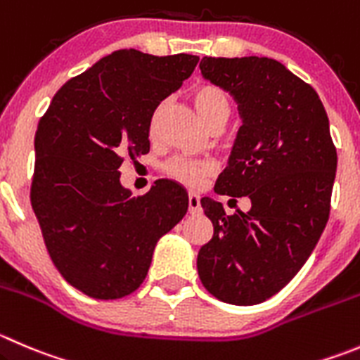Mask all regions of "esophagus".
<instances>
[{
  "label": "esophagus",
  "instance_id": "esophagus-1",
  "mask_svg": "<svg viewBox=\"0 0 360 360\" xmlns=\"http://www.w3.org/2000/svg\"><path fill=\"white\" fill-rule=\"evenodd\" d=\"M188 211H190V214H200L202 211L200 197L197 193H193V191L188 195Z\"/></svg>",
  "mask_w": 360,
  "mask_h": 360
}]
</instances>
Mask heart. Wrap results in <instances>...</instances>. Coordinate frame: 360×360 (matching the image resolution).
I'll list each match as a JSON object with an SVG mask.
<instances>
[{
  "label": "heart",
  "instance_id": "obj_1",
  "mask_svg": "<svg viewBox=\"0 0 360 360\" xmlns=\"http://www.w3.org/2000/svg\"><path fill=\"white\" fill-rule=\"evenodd\" d=\"M191 100H193L198 114L207 127L214 121H225L226 123V120H229L230 102L221 87L214 86V84H200L191 93ZM214 170L216 165L211 160H195L184 158V156H177L165 165L167 176L191 188L200 186Z\"/></svg>",
  "mask_w": 360,
  "mask_h": 360
}]
</instances>
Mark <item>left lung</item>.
I'll list each match as a JSON object with an SVG mask.
<instances>
[{
  "instance_id": "8db88e82",
  "label": "left lung",
  "mask_w": 360,
  "mask_h": 360,
  "mask_svg": "<svg viewBox=\"0 0 360 360\" xmlns=\"http://www.w3.org/2000/svg\"><path fill=\"white\" fill-rule=\"evenodd\" d=\"M200 72L233 96L243 120L214 191L248 197L251 209L229 216L202 198L214 233L198 251V276L219 301L258 304L299 273L327 225L338 165L329 117L276 59L205 56Z\"/></svg>"
}]
</instances>
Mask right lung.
Returning a JSON list of instances; mask_svg holds the SVG:
<instances>
[{
	"label": "right lung",
	"instance_id": "1",
	"mask_svg": "<svg viewBox=\"0 0 360 360\" xmlns=\"http://www.w3.org/2000/svg\"><path fill=\"white\" fill-rule=\"evenodd\" d=\"M197 63L121 49L70 79L38 123L31 205L56 269L89 297L137 290L158 239L186 214L179 184L160 179L134 197L120 167L149 153L156 107Z\"/></svg>",
	"mask_w": 360,
	"mask_h": 360
}]
</instances>
